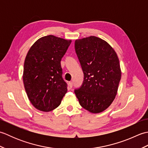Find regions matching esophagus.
<instances>
[{
  "mask_svg": "<svg viewBox=\"0 0 148 148\" xmlns=\"http://www.w3.org/2000/svg\"><path fill=\"white\" fill-rule=\"evenodd\" d=\"M72 86H73V83H72V81H70V82H69V86L71 88L72 87Z\"/></svg>",
  "mask_w": 148,
  "mask_h": 148,
  "instance_id": "1",
  "label": "esophagus"
}]
</instances>
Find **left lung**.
<instances>
[{
  "instance_id": "8db88e82",
  "label": "left lung",
  "mask_w": 148,
  "mask_h": 148,
  "mask_svg": "<svg viewBox=\"0 0 148 148\" xmlns=\"http://www.w3.org/2000/svg\"><path fill=\"white\" fill-rule=\"evenodd\" d=\"M75 50L84 81L74 93L84 109L92 113L101 112L117 94L121 76L117 54L108 42L95 36L76 40Z\"/></svg>"
}]
</instances>
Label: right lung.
Masks as SVG:
<instances>
[{"instance_id": "1", "label": "right lung", "mask_w": 148, "mask_h": 148, "mask_svg": "<svg viewBox=\"0 0 148 148\" xmlns=\"http://www.w3.org/2000/svg\"><path fill=\"white\" fill-rule=\"evenodd\" d=\"M71 43V40L49 35L39 39L27 53L23 84L30 102L40 111L57 108L67 92L60 62Z\"/></svg>"}]
</instances>
